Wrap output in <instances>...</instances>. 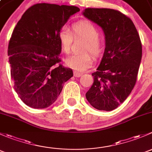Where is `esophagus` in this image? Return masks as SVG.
<instances>
[{"mask_svg": "<svg viewBox=\"0 0 152 152\" xmlns=\"http://www.w3.org/2000/svg\"><path fill=\"white\" fill-rule=\"evenodd\" d=\"M73 75H74L75 77H80V76L82 75V73H79V72L77 71H74L73 72Z\"/></svg>", "mask_w": 152, "mask_h": 152, "instance_id": "34e87169", "label": "esophagus"}]
</instances>
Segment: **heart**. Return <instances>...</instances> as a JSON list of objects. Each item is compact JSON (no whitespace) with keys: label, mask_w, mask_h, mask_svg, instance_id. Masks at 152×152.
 <instances>
[{"label":"heart","mask_w":152,"mask_h":152,"mask_svg":"<svg viewBox=\"0 0 152 152\" xmlns=\"http://www.w3.org/2000/svg\"><path fill=\"white\" fill-rule=\"evenodd\" d=\"M99 37V29L88 21H80L73 24L70 31L66 27H63L58 34L61 48L65 53L68 54L70 53L73 37H79L85 39L82 51H90L95 57L99 56L103 49L102 40ZM65 63L70 68L77 71H84L91 66L93 57L87 52L74 54L67 58Z\"/></svg>","instance_id":"obj_1"}]
</instances>
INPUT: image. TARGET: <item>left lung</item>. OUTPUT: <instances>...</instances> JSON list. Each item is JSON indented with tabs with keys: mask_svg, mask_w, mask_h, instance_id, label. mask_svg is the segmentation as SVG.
Listing matches in <instances>:
<instances>
[{
	"mask_svg": "<svg viewBox=\"0 0 152 152\" xmlns=\"http://www.w3.org/2000/svg\"><path fill=\"white\" fill-rule=\"evenodd\" d=\"M84 16L99 25L105 35L103 57L94 82L86 93L89 103L99 110L117 108L131 93L142 58L140 36L129 18L111 9H85Z\"/></svg>",
	"mask_w": 152,
	"mask_h": 152,
	"instance_id": "1",
	"label": "left lung"
}]
</instances>
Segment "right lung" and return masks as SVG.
<instances>
[{
    "mask_svg": "<svg viewBox=\"0 0 152 152\" xmlns=\"http://www.w3.org/2000/svg\"><path fill=\"white\" fill-rule=\"evenodd\" d=\"M73 6L37 4L23 15L12 32L8 47L14 88L28 107L43 109L57 99L73 70L62 66L58 34L70 16L79 12Z\"/></svg>",
    "mask_w": 152,
    "mask_h": 152,
    "instance_id": "obj_1",
    "label": "right lung"
}]
</instances>
